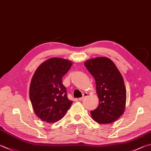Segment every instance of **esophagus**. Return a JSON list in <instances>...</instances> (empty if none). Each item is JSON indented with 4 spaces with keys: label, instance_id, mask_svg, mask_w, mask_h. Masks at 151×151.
I'll use <instances>...</instances> for the list:
<instances>
[{
    "label": "esophagus",
    "instance_id": "1",
    "mask_svg": "<svg viewBox=\"0 0 151 151\" xmlns=\"http://www.w3.org/2000/svg\"><path fill=\"white\" fill-rule=\"evenodd\" d=\"M88 96V94L86 92H84V93H83V96H82L81 98H78V100H80V101H81V100H83L84 98H85V97H86Z\"/></svg>",
    "mask_w": 151,
    "mask_h": 151
}]
</instances>
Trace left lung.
<instances>
[{"instance_id":"1","label":"left lung","mask_w":151,"mask_h":151,"mask_svg":"<svg viewBox=\"0 0 151 151\" xmlns=\"http://www.w3.org/2000/svg\"><path fill=\"white\" fill-rule=\"evenodd\" d=\"M95 79L99 98L98 108L90 111L92 117L99 123H110L125 111L126 89L121 73L114 62L107 57H97L84 63Z\"/></svg>"}]
</instances>
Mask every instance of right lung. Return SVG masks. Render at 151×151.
Wrapping results in <instances>:
<instances>
[{
  "instance_id": "add662e5",
  "label": "right lung",
  "mask_w": 151,
  "mask_h": 151,
  "mask_svg": "<svg viewBox=\"0 0 151 151\" xmlns=\"http://www.w3.org/2000/svg\"><path fill=\"white\" fill-rule=\"evenodd\" d=\"M72 65L68 60L54 57L35 70L30 84L29 98L35 114L43 122H58L70 108L73 102L68 100L62 78Z\"/></svg>"
}]
</instances>
